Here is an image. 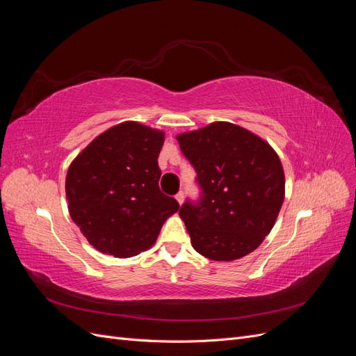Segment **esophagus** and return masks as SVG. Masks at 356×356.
I'll list each match as a JSON object with an SVG mask.
<instances>
[{"instance_id":"1","label":"esophagus","mask_w":356,"mask_h":356,"mask_svg":"<svg viewBox=\"0 0 356 356\" xmlns=\"http://www.w3.org/2000/svg\"><path fill=\"white\" fill-rule=\"evenodd\" d=\"M175 199H177V202L181 204L182 202H184V193H182V191H178V193H177V196H175Z\"/></svg>"}]
</instances>
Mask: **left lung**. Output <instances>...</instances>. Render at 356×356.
I'll use <instances>...</instances> for the list:
<instances>
[{
    "instance_id": "obj_1",
    "label": "left lung",
    "mask_w": 356,
    "mask_h": 356,
    "mask_svg": "<svg viewBox=\"0 0 356 356\" xmlns=\"http://www.w3.org/2000/svg\"><path fill=\"white\" fill-rule=\"evenodd\" d=\"M195 168L200 199L179 209L191 245L215 261L257 250L273 229L285 197L281 160L264 139L229 122L177 136Z\"/></svg>"
}]
</instances>
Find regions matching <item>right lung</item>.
Instances as JSON below:
<instances>
[{"mask_svg": "<svg viewBox=\"0 0 356 356\" xmlns=\"http://www.w3.org/2000/svg\"><path fill=\"white\" fill-rule=\"evenodd\" d=\"M165 134L136 122L110 127L72 160L65 191L72 221L96 250L129 258L154 245L179 208L159 188Z\"/></svg>", "mask_w": 356, "mask_h": 356, "instance_id": "right-lung-1", "label": "right lung"}]
</instances>
